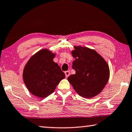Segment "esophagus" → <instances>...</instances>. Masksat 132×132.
Wrapping results in <instances>:
<instances>
[{"instance_id":"34e87169","label":"esophagus","mask_w":132,"mask_h":132,"mask_svg":"<svg viewBox=\"0 0 132 132\" xmlns=\"http://www.w3.org/2000/svg\"><path fill=\"white\" fill-rule=\"evenodd\" d=\"M65 75L66 77H68L70 75V72L69 71H65Z\"/></svg>"}]
</instances>
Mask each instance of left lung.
Masks as SVG:
<instances>
[{
  "label": "left lung",
  "mask_w": 132,
  "mask_h": 132,
  "mask_svg": "<svg viewBox=\"0 0 132 132\" xmlns=\"http://www.w3.org/2000/svg\"><path fill=\"white\" fill-rule=\"evenodd\" d=\"M74 49L72 68L76 73L69 76L68 80L80 96L93 97L101 92L108 81L109 65L95 50L76 45Z\"/></svg>",
  "instance_id": "8db88e82"
}]
</instances>
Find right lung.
<instances>
[{
	"mask_svg": "<svg viewBox=\"0 0 132 132\" xmlns=\"http://www.w3.org/2000/svg\"><path fill=\"white\" fill-rule=\"evenodd\" d=\"M56 53L44 48L32 56L23 69V79L28 90L39 98L54 92L65 75L53 59Z\"/></svg>",
	"mask_w": 132,
	"mask_h": 132,
	"instance_id": "obj_1",
	"label": "right lung"
}]
</instances>
